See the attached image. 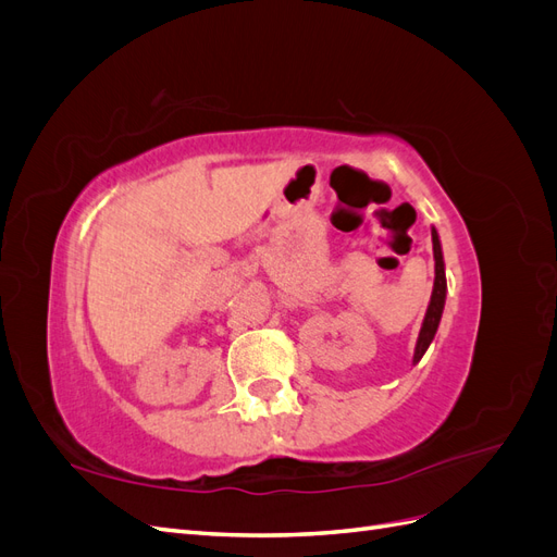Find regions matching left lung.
<instances>
[{
    "label": "left lung",
    "mask_w": 557,
    "mask_h": 557,
    "mask_svg": "<svg viewBox=\"0 0 557 557\" xmlns=\"http://www.w3.org/2000/svg\"><path fill=\"white\" fill-rule=\"evenodd\" d=\"M432 250H434V288H432V297H430V307L423 320V327H420L418 334V344H416V352H413V364L425 356V350L430 348L436 327H440V320L444 313V305H446V272H444V252H442V242L440 234L432 227Z\"/></svg>",
    "instance_id": "left-lung-1"
}]
</instances>
